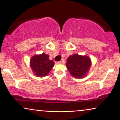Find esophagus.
<instances>
[{
	"mask_svg": "<svg viewBox=\"0 0 120 120\" xmlns=\"http://www.w3.org/2000/svg\"><path fill=\"white\" fill-rule=\"evenodd\" d=\"M63 61H64V60H62V61H58V62H56V64H61V63H63Z\"/></svg>",
	"mask_w": 120,
	"mask_h": 120,
	"instance_id": "34e87169",
	"label": "esophagus"
}]
</instances>
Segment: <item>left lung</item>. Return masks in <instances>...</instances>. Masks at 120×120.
Here are the masks:
<instances>
[{
  "label": "left lung",
  "instance_id": "8db88e82",
  "mask_svg": "<svg viewBox=\"0 0 120 120\" xmlns=\"http://www.w3.org/2000/svg\"><path fill=\"white\" fill-rule=\"evenodd\" d=\"M92 65L89 57L86 55L73 54L67 59L66 68L72 76L82 79L87 76Z\"/></svg>",
  "mask_w": 120,
  "mask_h": 120
}]
</instances>
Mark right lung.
I'll use <instances>...</instances> for the list:
<instances>
[{
    "label": "right lung",
    "instance_id": "1",
    "mask_svg": "<svg viewBox=\"0 0 120 120\" xmlns=\"http://www.w3.org/2000/svg\"><path fill=\"white\" fill-rule=\"evenodd\" d=\"M30 63L34 75L40 77L47 76L54 65V61L49 60V55L45 53L33 56Z\"/></svg>",
    "mask_w": 120,
    "mask_h": 120
}]
</instances>
